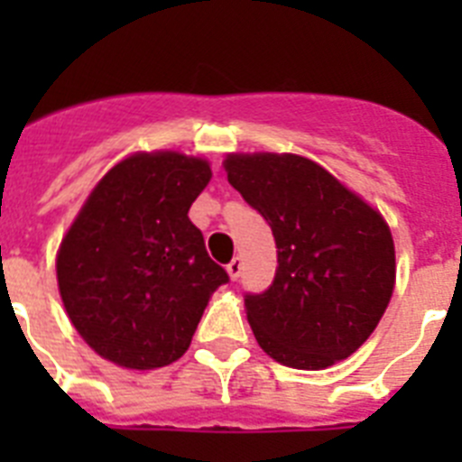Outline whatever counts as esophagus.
I'll return each mask as SVG.
<instances>
[{
    "instance_id": "obj_1",
    "label": "esophagus",
    "mask_w": 462,
    "mask_h": 462,
    "mask_svg": "<svg viewBox=\"0 0 462 462\" xmlns=\"http://www.w3.org/2000/svg\"><path fill=\"white\" fill-rule=\"evenodd\" d=\"M226 273H228V277H231V280H238V277H240V273H243V261H240L238 256H236V259H231V261H228Z\"/></svg>"
}]
</instances>
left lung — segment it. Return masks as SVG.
<instances>
[{
    "label": "left lung",
    "instance_id": "8db88e82",
    "mask_svg": "<svg viewBox=\"0 0 462 462\" xmlns=\"http://www.w3.org/2000/svg\"><path fill=\"white\" fill-rule=\"evenodd\" d=\"M224 169L277 245L273 284L245 293L261 349L298 370L352 356L393 293L395 250L382 215L298 154H231Z\"/></svg>",
    "mask_w": 462,
    "mask_h": 462
}]
</instances>
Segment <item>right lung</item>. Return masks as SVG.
<instances>
[{"mask_svg":"<svg viewBox=\"0 0 462 462\" xmlns=\"http://www.w3.org/2000/svg\"><path fill=\"white\" fill-rule=\"evenodd\" d=\"M210 175L203 159L134 154L85 201L57 254V282L99 356L152 370L187 352L210 293L228 282L187 217Z\"/></svg>","mask_w":462,"mask_h":462,"instance_id":"add662e5","label":"right lung"}]
</instances>
